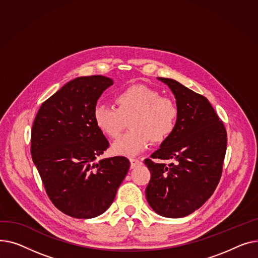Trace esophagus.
<instances>
[{"mask_svg": "<svg viewBox=\"0 0 258 258\" xmlns=\"http://www.w3.org/2000/svg\"><path fill=\"white\" fill-rule=\"evenodd\" d=\"M130 163H131V169H134L136 166L141 165L143 162L138 158H130Z\"/></svg>", "mask_w": 258, "mask_h": 258, "instance_id": "1", "label": "esophagus"}]
</instances>
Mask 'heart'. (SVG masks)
I'll return each instance as SVG.
<instances>
[{
	"label": "heart",
	"mask_w": 258,
	"mask_h": 258,
	"mask_svg": "<svg viewBox=\"0 0 258 258\" xmlns=\"http://www.w3.org/2000/svg\"><path fill=\"white\" fill-rule=\"evenodd\" d=\"M115 107L97 104L93 118L96 126L109 138H116L126 119L130 131L120 135L112 145V152L120 156H135L149 142L165 141L176 128L179 110L174 100L160 97L158 90L143 84L123 88L114 97Z\"/></svg>",
	"instance_id": "b5f03b06"
}]
</instances>
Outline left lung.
<instances>
[{"label":"left lung","mask_w":258,"mask_h":258,"mask_svg":"<svg viewBox=\"0 0 258 258\" xmlns=\"http://www.w3.org/2000/svg\"><path fill=\"white\" fill-rule=\"evenodd\" d=\"M157 79L172 90L179 114L175 130L151 157L175 163L145 160L151 173L146 198L159 216L183 218L214 194L222 175L227 132L205 97L174 79Z\"/></svg>","instance_id":"obj_1"}]
</instances>
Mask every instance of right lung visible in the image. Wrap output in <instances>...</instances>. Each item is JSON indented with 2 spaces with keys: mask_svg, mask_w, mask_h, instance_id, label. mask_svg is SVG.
Returning <instances> with one entry per match:
<instances>
[{
  "mask_svg": "<svg viewBox=\"0 0 258 258\" xmlns=\"http://www.w3.org/2000/svg\"><path fill=\"white\" fill-rule=\"evenodd\" d=\"M112 84L102 75L71 80L42 103L33 123L31 155L45 191L60 211L76 219L105 213L130 166L124 156L97 161L109 143L93 112Z\"/></svg>",
  "mask_w": 258,
  "mask_h": 258,
  "instance_id": "obj_1",
  "label": "right lung"
}]
</instances>
